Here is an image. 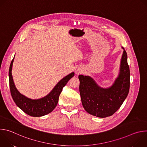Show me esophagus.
Listing matches in <instances>:
<instances>
[{
  "mask_svg": "<svg viewBox=\"0 0 147 147\" xmlns=\"http://www.w3.org/2000/svg\"><path fill=\"white\" fill-rule=\"evenodd\" d=\"M81 73V71H78V73Z\"/></svg>",
  "mask_w": 147,
  "mask_h": 147,
  "instance_id": "esophagus-1",
  "label": "esophagus"
}]
</instances>
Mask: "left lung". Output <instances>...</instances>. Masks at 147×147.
<instances>
[{"label":"left lung","mask_w":147,"mask_h":147,"mask_svg":"<svg viewBox=\"0 0 147 147\" xmlns=\"http://www.w3.org/2000/svg\"><path fill=\"white\" fill-rule=\"evenodd\" d=\"M122 48L119 74L110 87L102 88L91 77L78 76L82 106L90 115L102 118L111 116L120 108L127 96L130 88V69L127 53Z\"/></svg>","instance_id":"8db88e82"}]
</instances>
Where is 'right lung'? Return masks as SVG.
Listing matches in <instances>:
<instances>
[{"mask_svg":"<svg viewBox=\"0 0 147 147\" xmlns=\"http://www.w3.org/2000/svg\"><path fill=\"white\" fill-rule=\"evenodd\" d=\"M14 59V56L10 65L9 77L11 95L16 105L26 114L33 117L42 116L51 113L57 105L63 88L74 76V73L72 72L62 78L47 96L40 99H32L20 94L14 85L11 74Z\"/></svg>","mask_w":147,"mask_h":147,"instance_id":"obj_1","label":"right lung"}]
</instances>
